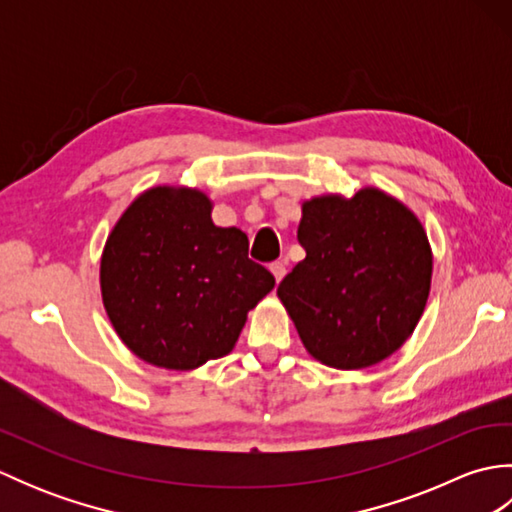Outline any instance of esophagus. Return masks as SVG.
<instances>
[{
  "label": "esophagus",
  "instance_id": "34e87169",
  "mask_svg": "<svg viewBox=\"0 0 512 512\" xmlns=\"http://www.w3.org/2000/svg\"><path fill=\"white\" fill-rule=\"evenodd\" d=\"M270 273L275 275L277 284H279V281L286 277V264H284V262H275V264H270Z\"/></svg>",
  "mask_w": 512,
  "mask_h": 512
}]
</instances>
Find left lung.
<instances>
[{
  "label": "left lung",
  "mask_w": 512,
  "mask_h": 512,
  "mask_svg": "<svg viewBox=\"0 0 512 512\" xmlns=\"http://www.w3.org/2000/svg\"><path fill=\"white\" fill-rule=\"evenodd\" d=\"M306 259L277 288L306 350L328 367H372L400 350L429 299L427 233L405 204L365 187L303 202Z\"/></svg>",
  "instance_id": "left-lung-1"
}]
</instances>
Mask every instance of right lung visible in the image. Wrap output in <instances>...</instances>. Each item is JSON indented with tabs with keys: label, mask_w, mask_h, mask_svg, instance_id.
Wrapping results in <instances>:
<instances>
[{
	"label": "right lung",
	"mask_w": 512,
	"mask_h": 512,
	"mask_svg": "<svg viewBox=\"0 0 512 512\" xmlns=\"http://www.w3.org/2000/svg\"><path fill=\"white\" fill-rule=\"evenodd\" d=\"M206 193L154 187L107 237L101 292L116 334L145 363L195 369L233 350L275 277L239 228L215 226Z\"/></svg>",
	"instance_id": "right-lung-1"
}]
</instances>
